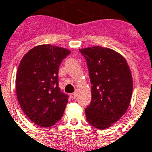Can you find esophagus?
Segmentation results:
<instances>
[{"instance_id": "1", "label": "esophagus", "mask_w": 152, "mask_h": 152, "mask_svg": "<svg viewBox=\"0 0 152 152\" xmlns=\"http://www.w3.org/2000/svg\"><path fill=\"white\" fill-rule=\"evenodd\" d=\"M71 97H72V99H76V93H72V94H71Z\"/></svg>"}]
</instances>
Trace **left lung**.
<instances>
[{"label":"left lung","mask_w":152,"mask_h":152,"mask_svg":"<svg viewBox=\"0 0 152 152\" xmlns=\"http://www.w3.org/2000/svg\"><path fill=\"white\" fill-rule=\"evenodd\" d=\"M92 84L91 103L85 109L87 121L96 128L110 127L126 113L133 91L127 61L118 52L100 46L81 48Z\"/></svg>","instance_id":"1"}]
</instances>
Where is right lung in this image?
Masks as SVG:
<instances>
[{"mask_svg": "<svg viewBox=\"0 0 152 152\" xmlns=\"http://www.w3.org/2000/svg\"><path fill=\"white\" fill-rule=\"evenodd\" d=\"M71 53L64 48L41 45L24 56L16 75L18 103L30 121L48 127L62 118L68 95L58 87V67Z\"/></svg>", "mask_w": 152, "mask_h": 152, "instance_id": "obj_1", "label": "right lung"}]
</instances>
